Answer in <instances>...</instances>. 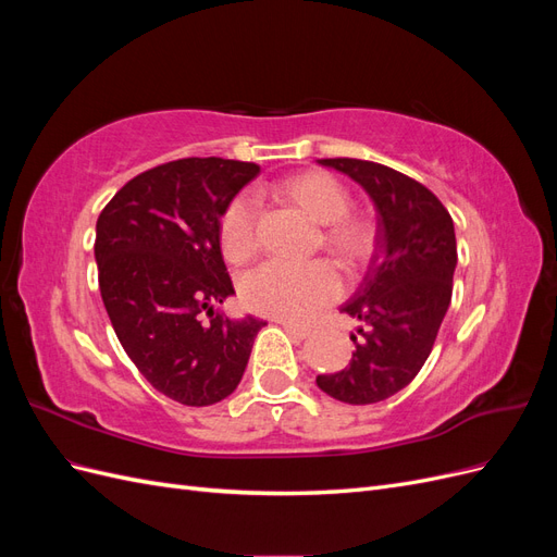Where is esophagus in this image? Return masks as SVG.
Instances as JSON below:
<instances>
[{"instance_id": "1", "label": "esophagus", "mask_w": 557, "mask_h": 557, "mask_svg": "<svg viewBox=\"0 0 557 557\" xmlns=\"http://www.w3.org/2000/svg\"><path fill=\"white\" fill-rule=\"evenodd\" d=\"M281 327L288 332L290 336H295V339H307V336L311 334V330L309 327H305V325H295V323H290V320H281Z\"/></svg>"}]
</instances>
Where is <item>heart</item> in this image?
<instances>
[{
    "mask_svg": "<svg viewBox=\"0 0 557 557\" xmlns=\"http://www.w3.org/2000/svg\"><path fill=\"white\" fill-rule=\"evenodd\" d=\"M278 195L290 199L315 223L325 227V244L356 264L372 248V234L362 221L348 218L350 197L344 185L327 172H299L278 183ZM221 246L232 262H246L258 250V199L242 193L221 218ZM342 293V276L327 260L293 264L267 260L244 278L246 307L281 320H305Z\"/></svg>",
    "mask_w": 557,
    "mask_h": 557,
    "instance_id": "heart-1",
    "label": "heart"
}]
</instances>
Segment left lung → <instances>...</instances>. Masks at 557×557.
Returning <instances> with one entry per match:
<instances>
[{"mask_svg": "<svg viewBox=\"0 0 557 557\" xmlns=\"http://www.w3.org/2000/svg\"><path fill=\"white\" fill-rule=\"evenodd\" d=\"M320 164L360 183L376 207V248L358 293L342 307L362 327L356 350L318 387L346 404H376L407 387L430 358L448 311L458 264L453 218L423 183L391 166L327 158Z\"/></svg>", "mask_w": 557, "mask_h": 557, "instance_id": "obj_1", "label": "left lung"}]
</instances>
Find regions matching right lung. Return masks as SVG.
Wrapping results in <instances>:
<instances>
[{
	"instance_id": "obj_1",
	"label": "right lung",
	"mask_w": 557,
	"mask_h": 557,
	"mask_svg": "<svg viewBox=\"0 0 557 557\" xmlns=\"http://www.w3.org/2000/svg\"><path fill=\"white\" fill-rule=\"evenodd\" d=\"M256 162L183 158L127 181L97 218L95 260L117 342L158 393L209 407L239 385L267 325L213 307L234 295L221 218Z\"/></svg>"
}]
</instances>
